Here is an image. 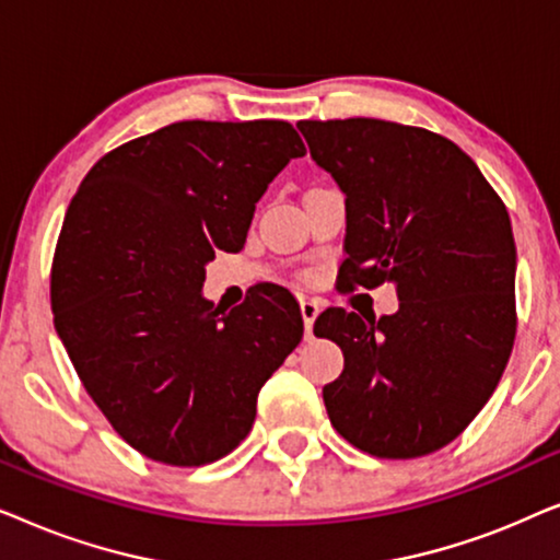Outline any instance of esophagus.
<instances>
[{
	"instance_id": "1",
	"label": "esophagus",
	"mask_w": 560,
	"mask_h": 560,
	"mask_svg": "<svg viewBox=\"0 0 560 560\" xmlns=\"http://www.w3.org/2000/svg\"><path fill=\"white\" fill-rule=\"evenodd\" d=\"M320 313V305L318 301H313V298H301V316H303V326H305V339H311L313 336V320Z\"/></svg>"
}]
</instances>
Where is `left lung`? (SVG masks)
I'll return each instance as SVG.
<instances>
[{
    "label": "left lung",
    "instance_id": "8db88e82",
    "mask_svg": "<svg viewBox=\"0 0 560 560\" xmlns=\"http://www.w3.org/2000/svg\"><path fill=\"white\" fill-rule=\"evenodd\" d=\"M347 196V288L393 282L400 308H328L313 334L343 351L331 425L364 454L416 458L492 397L515 343L517 252L502 198L446 137L385 119L298 121Z\"/></svg>",
    "mask_w": 560,
    "mask_h": 560
}]
</instances>
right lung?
I'll use <instances>...</instances> for the list:
<instances>
[{
    "instance_id": "obj_1",
    "label": "right lung",
    "mask_w": 560,
    "mask_h": 560,
    "mask_svg": "<svg viewBox=\"0 0 560 560\" xmlns=\"http://www.w3.org/2000/svg\"><path fill=\"white\" fill-rule=\"evenodd\" d=\"M305 148L293 125L175 121L83 178L50 270L56 331L114 431L152 462L203 466L252 431L257 395L303 339L285 288L229 313L201 295L255 203Z\"/></svg>"
}]
</instances>
